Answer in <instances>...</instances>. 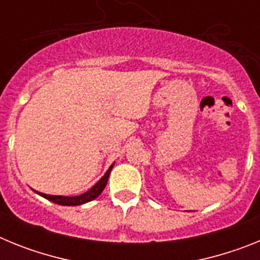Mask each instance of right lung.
<instances>
[{"instance_id":"right-lung-1","label":"right lung","mask_w":260,"mask_h":260,"mask_svg":"<svg viewBox=\"0 0 260 260\" xmlns=\"http://www.w3.org/2000/svg\"><path fill=\"white\" fill-rule=\"evenodd\" d=\"M114 162L108 168V171L105 172L104 176L95 183V185L91 187L89 190H87L86 192L80 195H75V197H63V195H49V194H44V192L36 191V190L32 189V191H35L36 194H39L43 198L48 199V201L53 202V203L59 204V206H80V204H84L87 202H91L93 199H96L99 195L102 194L103 190L105 189V186H107L108 178H109L110 171L113 169Z\"/></svg>"}]
</instances>
